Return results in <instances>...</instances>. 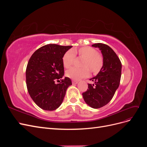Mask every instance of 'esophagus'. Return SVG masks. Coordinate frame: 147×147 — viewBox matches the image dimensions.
<instances>
[{"instance_id":"34e87169","label":"esophagus","mask_w":147,"mask_h":147,"mask_svg":"<svg viewBox=\"0 0 147 147\" xmlns=\"http://www.w3.org/2000/svg\"><path fill=\"white\" fill-rule=\"evenodd\" d=\"M72 82L73 84H76L78 83V81H77V80H72Z\"/></svg>"}]
</instances>
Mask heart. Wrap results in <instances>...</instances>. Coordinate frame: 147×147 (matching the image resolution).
<instances>
[{
	"label": "heart",
	"mask_w": 147,
	"mask_h": 147,
	"mask_svg": "<svg viewBox=\"0 0 147 147\" xmlns=\"http://www.w3.org/2000/svg\"><path fill=\"white\" fill-rule=\"evenodd\" d=\"M83 57L82 68L72 67L66 72L67 77L72 80H80L88 77L90 70L93 74L99 72L103 65V59L96 49L90 47H83L78 50H69L65 53L63 57V64L64 67L68 69L72 65L75 55Z\"/></svg>",
	"instance_id": "1"
}]
</instances>
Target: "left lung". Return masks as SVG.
Here are the masks:
<instances>
[{
  "mask_svg": "<svg viewBox=\"0 0 147 147\" xmlns=\"http://www.w3.org/2000/svg\"><path fill=\"white\" fill-rule=\"evenodd\" d=\"M92 47L99 48L103 56V65L96 77L90 79L88 89L82 95L86 103L93 109H99L112 100L119 87L121 75V63L115 51L105 44L97 43Z\"/></svg>",
  "mask_w": 147,
  "mask_h": 147,
  "instance_id": "obj_1",
  "label": "left lung"
}]
</instances>
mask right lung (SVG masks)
Returning <instances> with one entry per match:
<instances>
[{"mask_svg": "<svg viewBox=\"0 0 147 147\" xmlns=\"http://www.w3.org/2000/svg\"><path fill=\"white\" fill-rule=\"evenodd\" d=\"M72 46L48 44L35 51L26 70V85L31 98L40 108L52 111L63 103L67 89L72 84L64 74L63 57ZM61 81L56 84V81Z\"/></svg>", "mask_w": 147, "mask_h": 147, "instance_id": "right-lung-1", "label": "right lung"}]
</instances>
